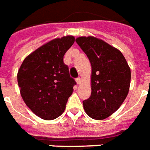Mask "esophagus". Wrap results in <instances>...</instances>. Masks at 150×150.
Returning a JSON list of instances; mask_svg holds the SVG:
<instances>
[{
	"label": "esophagus",
	"instance_id": "1",
	"mask_svg": "<svg viewBox=\"0 0 150 150\" xmlns=\"http://www.w3.org/2000/svg\"><path fill=\"white\" fill-rule=\"evenodd\" d=\"M76 83H77V84H80V83H81V79L80 78L76 79Z\"/></svg>",
	"mask_w": 150,
	"mask_h": 150
}]
</instances>
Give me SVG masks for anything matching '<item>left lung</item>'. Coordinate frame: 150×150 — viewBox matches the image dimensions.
<instances>
[{"label": "left lung", "mask_w": 150, "mask_h": 150, "mask_svg": "<svg viewBox=\"0 0 150 150\" xmlns=\"http://www.w3.org/2000/svg\"><path fill=\"white\" fill-rule=\"evenodd\" d=\"M76 42L91 65V94L83 101L91 118L104 120L116 112L129 93L131 71L119 50L95 37H79Z\"/></svg>", "instance_id": "obj_1"}]
</instances>
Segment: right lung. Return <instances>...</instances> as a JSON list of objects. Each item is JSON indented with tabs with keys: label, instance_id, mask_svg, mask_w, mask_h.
Masks as SVG:
<instances>
[{
	"label": "right lung",
	"instance_id": "obj_1",
	"mask_svg": "<svg viewBox=\"0 0 150 150\" xmlns=\"http://www.w3.org/2000/svg\"><path fill=\"white\" fill-rule=\"evenodd\" d=\"M75 42L73 36L55 38L28 55L18 73L23 100L43 120L61 116L76 82L69 74L63 56Z\"/></svg>",
	"mask_w": 150,
	"mask_h": 150
}]
</instances>
